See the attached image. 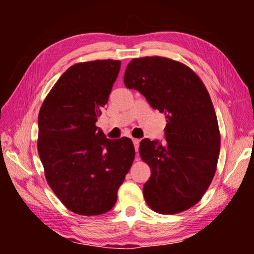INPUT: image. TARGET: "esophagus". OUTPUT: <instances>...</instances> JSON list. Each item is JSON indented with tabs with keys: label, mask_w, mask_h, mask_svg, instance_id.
<instances>
[{
	"label": "esophagus",
	"mask_w": 254,
	"mask_h": 254,
	"mask_svg": "<svg viewBox=\"0 0 254 254\" xmlns=\"http://www.w3.org/2000/svg\"><path fill=\"white\" fill-rule=\"evenodd\" d=\"M132 141H133V144H134L135 151L137 152V151H139V143H140V140H139V139H132Z\"/></svg>",
	"instance_id": "1"
}]
</instances>
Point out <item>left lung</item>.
<instances>
[{
    "mask_svg": "<svg viewBox=\"0 0 254 254\" xmlns=\"http://www.w3.org/2000/svg\"><path fill=\"white\" fill-rule=\"evenodd\" d=\"M124 85L165 113L166 142L143 139L140 156L151 176L143 196L154 212L176 214L198 203L216 170L221 135L207 89L190 68L163 57L132 59Z\"/></svg>",
    "mask_w": 254,
    "mask_h": 254,
    "instance_id": "1",
    "label": "left lung"
}]
</instances>
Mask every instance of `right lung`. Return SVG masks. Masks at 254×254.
I'll return each mask as SVG.
<instances>
[{
	"label": "right lung",
	"mask_w": 254,
	"mask_h": 254,
	"mask_svg": "<svg viewBox=\"0 0 254 254\" xmlns=\"http://www.w3.org/2000/svg\"><path fill=\"white\" fill-rule=\"evenodd\" d=\"M120 60L71 66L60 76L38 117V152L46 179L66 207L78 215L113 208L134 160L131 139H107L95 124L117 80Z\"/></svg>",
	"instance_id": "add662e5"
}]
</instances>
